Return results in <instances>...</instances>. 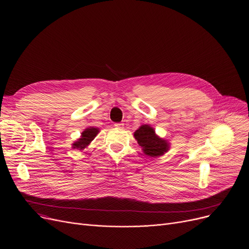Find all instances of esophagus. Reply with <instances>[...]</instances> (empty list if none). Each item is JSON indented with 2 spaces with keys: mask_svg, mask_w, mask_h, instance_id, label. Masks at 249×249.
<instances>
[{
  "mask_svg": "<svg viewBox=\"0 0 249 249\" xmlns=\"http://www.w3.org/2000/svg\"><path fill=\"white\" fill-rule=\"evenodd\" d=\"M114 126L117 128V129H122L124 127V124L123 123H116L114 124Z\"/></svg>",
  "mask_w": 249,
  "mask_h": 249,
  "instance_id": "obj_1",
  "label": "esophagus"
}]
</instances>
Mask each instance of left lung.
Masks as SVG:
<instances>
[{"mask_svg": "<svg viewBox=\"0 0 249 249\" xmlns=\"http://www.w3.org/2000/svg\"><path fill=\"white\" fill-rule=\"evenodd\" d=\"M134 137L142 146L143 153L149 157L161 156L169 150L170 143L166 140L159 138L149 125H142L134 133Z\"/></svg>", "mask_w": 249, "mask_h": 249, "instance_id": "obj_1", "label": "left lung"}]
</instances>
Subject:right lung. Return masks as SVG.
<instances>
[{"label":"right lung","instance_id":"1","mask_svg":"<svg viewBox=\"0 0 249 249\" xmlns=\"http://www.w3.org/2000/svg\"><path fill=\"white\" fill-rule=\"evenodd\" d=\"M99 132H100L99 128H95V127H89V128L85 129L82 132L81 138L78 139L72 144V148L79 149V150L86 148L91 143V142L96 138V136L99 134Z\"/></svg>","mask_w":249,"mask_h":249}]
</instances>
